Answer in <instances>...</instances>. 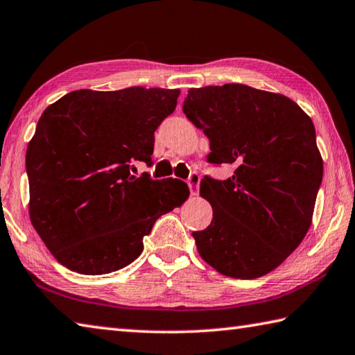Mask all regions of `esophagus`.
Returning a JSON list of instances; mask_svg holds the SVG:
<instances>
[{
	"label": "esophagus",
	"instance_id": "obj_1",
	"mask_svg": "<svg viewBox=\"0 0 355 355\" xmlns=\"http://www.w3.org/2000/svg\"><path fill=\"white\" fill-rule=\"evenodd\" d=\"M198 184H200V175L197 172H192L189 178H188V186L191 191V196H197L198 194Z\"/></svg>",
	"mask_w": 355,
	"mask_h": 355
}]
</instances>
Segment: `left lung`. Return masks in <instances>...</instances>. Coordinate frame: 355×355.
<instances>
[{
    "label": "left lung",
    "instance_id": "left-lung-1",
    "mask_svg": "<svg viewBox=\"0 0 355 355\" xmlns=\"http://www.w3.org/2000/svg\"><path fill=\"white\" fill-rule=\"evenodd\" d=\"M183 112L208 137L211 163L234 166L223 182H200L212 220L192 233L198 254L230 278H261L312 225L323 178L313 122L287 96L241 83L191 88Z\"/></svg>",
    "mask_w": 355,
    "mask_h": 355
}]
</instances>
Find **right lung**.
Returning a JSON list of instances; mask_svg holds the SVG:
<instances>
[{
    "label": "right lung",
    "mask_w": 355,
    "mask_h": 355,
    "mask_svg": "<svg viewBox=\"0 0 355 355\" xmlns=\"http://www.w3.org/2000/svg\"><path fill=\"white\" fill-rule=\"evenodd\" d=\"M180 89H76L38 119L26 150L32 227L57 261L105 275L143 253L159 216L189 197L182 180L135 177L152 163L153 133L175 110Z\"/></svg>",
    "instance_id": "right-lung-1"
}]
</instances>
